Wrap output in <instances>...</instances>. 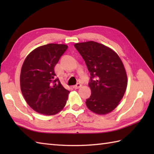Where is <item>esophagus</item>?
<instances>
[{"label":"esophagus","mask_w":154,"mask_h":154,"mask_svg":"<svg viewBox=\"0 0 154 154\" xmlns=\"http://www.w3.org/2000/svg\"><path fill=\"white\" fill-rule=\"evenodd\" d=\"M81 87V83H77V85H75L73 86L74 89H79V88Z\"/></svg>","instance_id":"34e87169"}]
</instances>
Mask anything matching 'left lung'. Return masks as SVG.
<instances>
[{"mask_svg":"<svg viewBox=\"0 0 154 154\" xmlns=\"http://www.w3.org/2000/svg\"><path fill=\"white\" fill-rule=\"evenodd\" d=\"M85 61L91 74V94L86 100L88 109L104 115L119 105L126 90L128 79L124 64L115 51L94 41L74 45Z\"/></svg>","mask_w":154,"mask_h":154,"instance_id":"1","label":"left lung"}]
</instances>
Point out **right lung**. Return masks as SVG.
Returning a JSON list of instances; mask_svg holds the SVG:
<instances>
[{
	"instance_id": "obj_1",
	"label": "right lung",
	"mask_w": 154,
	"mask_h": 154,
	"mask_svg": "<svg viewBox=\"0 0 154 154\" xmlns=\"http://www.w3.org/2000/svg\"><path fill=\"white\" fill-rule=\"evenodd\" d=\"M68 46L49 44L34 49L22 64L20 84L25 100L32 109L45 116L63 110L69 91L56 79L54 67Z\"/></svg>"
}]
</instances>
